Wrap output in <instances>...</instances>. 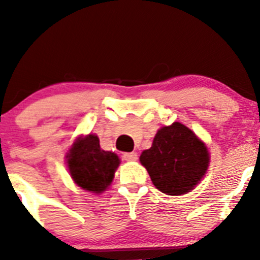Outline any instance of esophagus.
<instances>
[{"label":"esophagus","mask_w":260,"mask_h":260,"mask_svg":"<svg viewBox=\"0 0 260 260\" xmlns=\"http://www.w3.org/2000/svg\"><path fill=\"white\" fill-rule=\"evenodd\" d=\"M122 157L125 161H136L137 159V153L136 152H128V153H123Z\"/></svg>","instance_id":"1"}]
</instances>
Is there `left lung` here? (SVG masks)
Returning a JSON list of instances; mask_svg holds the SVG:
<instances>
[{
    "mask_svg": "<svg viewBox=\"0 0 260 260\" xmlns=\"http://www.w3.org/2000/svg\"><path fill=\"white\" fill-rule=\"evenodd\" d=\"M140 161L152 182L161 192L171 196L187 193L200 182L210 162L205 143L182 123L157 131L152 147Z\"/></svg>",
    "mask_w": 260,
    "mask_h": 260,
    "instance_id": "obj_1",
    "label": "left lung"
}]
</instances>
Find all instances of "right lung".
I'll return each mask as SVG.
<instances>
[{"instance_id": "right-lung-1", "label": "right lung", "mask_w": 260, "mask_h": 260, "mask_svg": "<svg viewBox=\"0 0 260 260\" xmlns=\"http://www.w3.org/2000/svg\"><path fill=\"white\" fill-rule=\"evenodd\" d=\"M119 157L104 151L95 135L77 138L67 154L70 176L78 186L94 193H102L113 181Z\"/></svg>"}]
</instances>
